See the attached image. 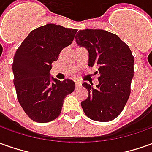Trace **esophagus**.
<instances>
[{"mask_svg":"<svg viewBox=\"0 0 152 152\" xmlns=\"http://www.w3.org/2000/svg\"><path fill=\"white\" fill-rule=\"evenodd\" d=\"M81 86V82L80 81H76V87H79Z\"/></svg>","mask_w":152,"mask_h":152,"instance_id":"esophagus-1","label":"esophagus"}]
</instances>
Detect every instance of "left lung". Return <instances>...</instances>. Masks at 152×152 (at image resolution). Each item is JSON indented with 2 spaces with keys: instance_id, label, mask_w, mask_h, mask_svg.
<instances>
[{
  "instance_id": "8db88e82",
  "label": "left lung",
  "mask_w": 152,
  "mask_h": 152,
  "mask_svg": "<svg viewBox=\"0 0 152 152\" xmlns=\"http://www.w3.org/2000/svg\"><path fill=\"white\" fill-rule=\"evenodd\" d=\"M76 42L88 50V65L96 66L100 75L96 86L82 84L89 93L80 104L84 113L92 120H113L123 111L131 93L134 74L131 50L118 36L103 29L79 30Z\"/></svg>"
}]
</instances>
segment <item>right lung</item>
<instances>
[{
  "label": "right lung",
  "instance_id": "add662e5",
  "mask_svg": "<svg viewBox=\"0 0 152 152\" xmlns=\"http://www.w3.org/2000/svg\"><path fill=\"white\" fill-rule=\"evenodd\" d=\"M77 29L48 24L29 33L14 56L12 70L17 99L32 120L48 123L61 113L75 82L51 77L52 63L72 43Z\"/></svg>",
  "mask_w": 152,
  "mask_h": 152
}]
</instances>
